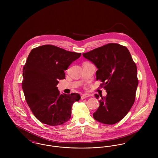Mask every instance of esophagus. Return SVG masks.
<instances>
[{
  "label": "esophagus",
  "mask_w": 158,
  "mask_h": 158,
  "mask_svg": "<svg viewBox=\"0 0 158 158\" xmlns=\"http://www.w3.org/2000/svg\"><path fill=\"white\" fill-rule=\"evenodd\" d=\"M90 95L89 94H82L81 96V99H85L88 97H89Z\"/></svg>",
  "instance_id": "1"
}]
</instances>
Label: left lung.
Instances as JSON below:
<instances>
[{
  "instance_id": "left-lung-1",
  "label": "left lung",
  "mask_w": 158,
  "mask_h": 158,
  "mask_svg": "<svg viewBox=\"0 0 158 158\" xmlns=\"http://www.w3.org/2000/svg\"><path fill=\"white\" fill-rule=\"evenodd\" d=\"M83 56L98 69L96 79L107 92L106 97L95 94L100 106L93 113L97 121L113 125L129 112L135 100L138 86L137 67L128 49L110 43L83 53Z\"/></svg>"
}]
</instances>
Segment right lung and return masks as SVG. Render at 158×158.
<instances>
[{"mask_svg": "<svg viewBox=\"0 0 158 158\" xmlns=\"http://www.w3.org/2000/svg\"><path fill=\"white\" fill-rule=\"evenodd\" d=\"M81 54L52 45H41L30 52L23 68L22 87L28 106L42 123L57 126L70 118L72 105L80 95L60 94L56 86L65 78L64 70Z\"/></svg>", "mask_w": 158, "mask_h": 158, "instance_id": "obj_1", "label": "right lung"}]
</instances>
